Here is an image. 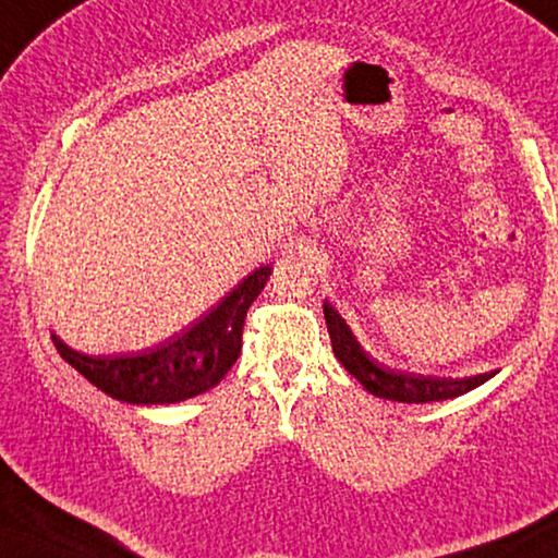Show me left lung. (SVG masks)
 Segmentation results:
<instances>
[{
  "label": "left lung",
  "mask_w": 558,
  "mask_h": 558,
  "mask_svg": "<svg viewBox=\"0 0 558 558\" xmlns=\"http://www.w3.org/2000/svg\"><path fill=\"white\" fill-rule=\"evenodd\" d=\"M325 319H327V332L332 339V352L342 362L344 369L356 376L362 386L374 396L381 399L401 401V403H428V401H442V399H456V396L468 393L477 389L480 384L493 379L497 372L468 376V379H440V376H415L409 372H393L381 362H376L359 347L352 329L347 327L342 315L325 302Z\"/></svg>",
  "instance_id": "1"
}]
</instances>
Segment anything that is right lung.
Returning a JSON list of instances; mask_svg holds the SVG:
<instances>
[{
	"label": "right lung",
	"mask_w": 558,
	"mask_h": 558,
	"mask_svg": "<svg viewBox=\"0 0 558 558\" xmlns=\"http://www.w3.org/2000/svg\"><path fill=\"white\" fill-rule=\"evenodd\" d=\"M270 278L263 266L229 292L209 315L167 342L135 354L88 356L51 337L59 354L100 391L128 403H177L214 389L243 347L245 313Z\"/></svg>",
	"instance_id": "right-lung-1"
}]
</instances>
